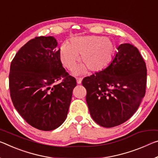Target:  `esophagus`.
Listing matches in <instances>:
<instances>
[{"instance_id": "1", "label": "esophagus", "mask_w": 158, "mask_h": 158, "mask_svg": "<svg viewBox=\"0 0 158 158\" xmlns=\"http://www.w3.org/2000/svg\"><path fill=\"white\" fill-rule=\"evenodd\" d=\"M82 81V78H77V82L78 84H81Z\"/></svg>"}]
</instances>
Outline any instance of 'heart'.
<instances>
[{"label":"heart","mask_w":158,"mask_h":158,"mask_svg":"<svg viewBox=\"0 0 158 158\" xmlns=\"http://www.w3.org/2000/svg\"><path fill=\"white\" fill-rule=\"evenodd\" d=\"M115 46L110 39L97 36L73 37L69 44H62L59 49L60 60L66 69L71 70L79 60L82 63L74 69V74L88 71L99 72L110 63Z\"/></svg>","instance_id":"b5f03b06"}]
</instances>
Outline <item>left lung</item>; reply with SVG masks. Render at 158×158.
Segmentation results:
<instances>
[{
	"label": "left lung",
	"mask_w": 158,
	"mask_h": 158,
	"mask_svg": "<svg viewBox=\"0 0 158 158\" xmlns=\"http://www.w3.org/2000/svg\"><path fill=\"white\" fill-rule=\"evenodd\" d=\"M117 50L106 69L82 81L91 117L106 128L127 121L146 94L147 69L139 50L130 44Z\"/></svg>",
	"instance_id": "8db88e82"
}]
</instances>
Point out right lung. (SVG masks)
<instances>
[{"mask_svg":"<svg viewBox=\"0 0 158 158\" xmlns=\"http://www.w3.org/2000/svg\"><path fill=\"white\" fill-rule=\"evenodd\" d=\"M53 36L36 37L12 60L9 86L15 107L31 126L51 131L66 119L76 79L60 60ZM62 78L58 85L55 82Z\"/></svg>","mask_w":158,"mask_h":158,"instance_id":"1","label":"right lung"}]
</instances>
